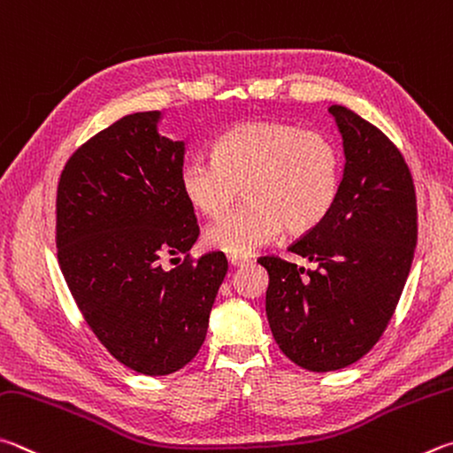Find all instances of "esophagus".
I'll use <instances>...</instances> for the list:
<instances>
[{
  "instance_id": "esophagus-1",
  "label": "esophagus",
  "mask_w": 453,
  "mask_h": 453,
  "mask_svg": "<svg viewBox=\"0 0 453 453\" xmlns=\"http://www.w3.org/2000/svg\"><path fill=\"white\" fill-rule=\"evenodd\" d=\"M227 261H229V265H232V267H243V265H248V263H250L248 257H240V255H229Z\"/></svg>"
}]
</instances>
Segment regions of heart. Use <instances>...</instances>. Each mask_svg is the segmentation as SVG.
Listing matches in <instances>:
<instances>
[{"label":"heart","instance_id":"1","mask_svg":"<svg viewBox=\"0 0 453 453\" xmlns=\"http://www.w3.org/2000/svg\"><path fill=\"white\" fill-rule=\"evenodd\" d=\"M211 160L192 158L180 170L184 198L203 216H219L243 190L248 200L203 232L210 250L251 255L285 227L315 229L339 198L342 158L331 138L281 120H250L226 130Z\"/></svg>","mask_w":453,"mask_h":453}]
</instances>
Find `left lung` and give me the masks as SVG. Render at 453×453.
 I'll use <instances>...</instances> for the list:
<instances>
[{
  "mask_svg": "<svg viewBox=\"0 0 453 453\" xmlns=\"http://www.w3.org/2000/svg\"><path fill=\"white\" fill-rule=\"evenodd\" d=\"M344 172L333 210L289 251L297 267L259 257L267 269V320L279 349L311 372L357 363L380 339L412 267L418 211L412 174L388 136L333 104Z\"/></svg>",
  "mask_w": 453,
  "mask_h": 453,
  "instance_id": "1",
  "label": "left lung"
}]
</instances>
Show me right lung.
Segmentation results:
<instances>
[{
    "label": "right lung",
    "mask_w": 453,
    "mask_h": 453,
    "mask_svg": "<svg viewBox=\"0 0 453 453\" xmlns=\"http://www.w3.org/2000/svg\"><path fill=\"white\" fill-rule=\"evenodd\" d=\"M160 111L127 114L71 156L57 188V257L88 326L111 355L166 376L198 355L227 259L164 269L200 235L180 188L186 142L158 133Z\"/></svg>",
    "instance_id": "right-lung-1"
}]
</instances>
